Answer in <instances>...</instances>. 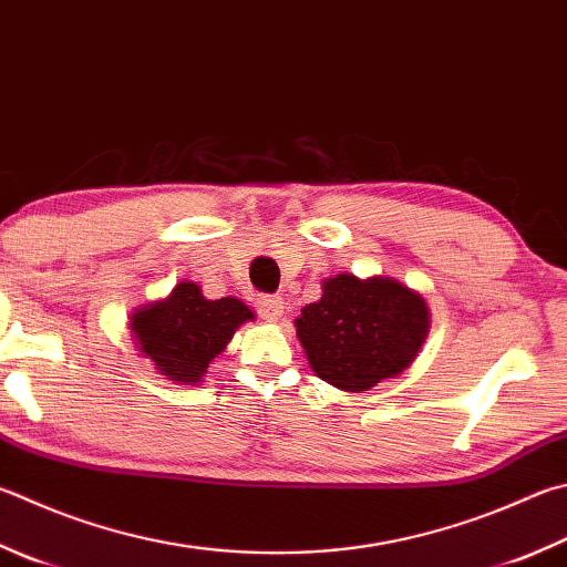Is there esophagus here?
I'll return each instance as SVG.
<instances>
[{
	"label": "esophagus",
	"mask_w": 567,
	"mask_h": 567,
	"mask_svg": "<svg viewBox=\"0 0 567 567\" xmlns=\"http://www.w3.org/2000/svg\"><path fill=\"white\" fill-rule=\"evenodd\" d=\"M255 307H257V312H260V317L267 319V322H277V319H280L285 312V300L275 295H260L255 300Z\"/></svg>",
	"instance_id": "34e87169"
}]
</instances>
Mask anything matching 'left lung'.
Masks as SVG:
<instances>
[{
	"label": "left lung",
	"instance_id": "8db88e82",
	"mask_svg": "<svg viewBox=\"0 0 567 567\" xmlns=\"http://www.w3.org/2000/svg\"><path fill=\"white\" fill-rule=\"evenodd\" d=\"M424 297L391 277L337 275L295 319L312 372L342 391H367L404 372L429 334Z\"/></svg>",
	"mask_w": 567,
	"mask_h": 567
}]
</instances>
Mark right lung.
<instances>
[{"instance_id": "right-lung-1", "label": "right lung", "mask_w": 567, "mask_h": 567, "mask_svg": "<svg viewBox=\"0 0 567 567\" xmlns=\"http://www.w3.org/2000/svg\"><path fill=\"white\" fill-rule=\"evenodd\" d=\"M248 319H255L252 310L235 297L205 300L200 285L181 282L166 300L133 312L131 332L158 374L176 384H195Z\"/></svg>"}]
</instances>
